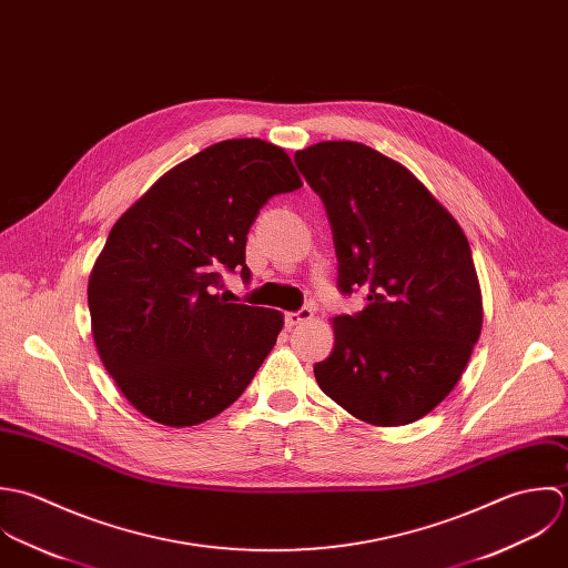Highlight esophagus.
<instances>
[{
	"label": "esophagus",
	"instance_id": "esophagus-1",
	"mask_svg": "<svg viewBox=\"0 0 568 568\" xmlns=\"http://www.w3.org/2000/svg\"><path fill=\"white\" fill-rule=\"evenodd\" d=\"M312 316H314V312H312L310 307H301L298 312H287V314H285V325H287V327H294V325L307 323Z\"/></svg>",
	"mask_w": 568,
	"mask_h": 568
}]
</instances>
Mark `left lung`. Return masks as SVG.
Instances as JSON below:
<instances>
[{
	"label": "left lung",
	"instance_id": "1",
	"mask_svg": "<svg viewBox=\"0 0 568 568\" xmlns=\"http://www.w3.org/2000/svg\"><path fill=\"white\" fill-rule=\"evenodd\" d=\"M294 162L325 204L338 290L368 301L334 318L316 382L366 424H413L448 397L480 336L469 243L408 169L366 144L318 142Z\"/></svg>",
	"mask_w": 568,
	"mask_h": 568
}]
</instances>
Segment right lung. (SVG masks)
<instances>
[{
    "instance_id": "right-lung-1",
    "label": "right lung",
    "mask_w": 568,
    "mask_h": 568,
    "mask_svg": "<svg viewBox=\"0 0 568 568\" xmlns=\"http://www.w3.org/2000/svg\"><path fill=\"white\" fill-rule=\"evenodd\" d=\"M303 182L258 138L217 142L162 175L118 222L88 285L92 334L118 388L144 417L182 428L213 419L252 382L283 314L227 303L261 209Z\"/></svg>"
}]
</instances>
